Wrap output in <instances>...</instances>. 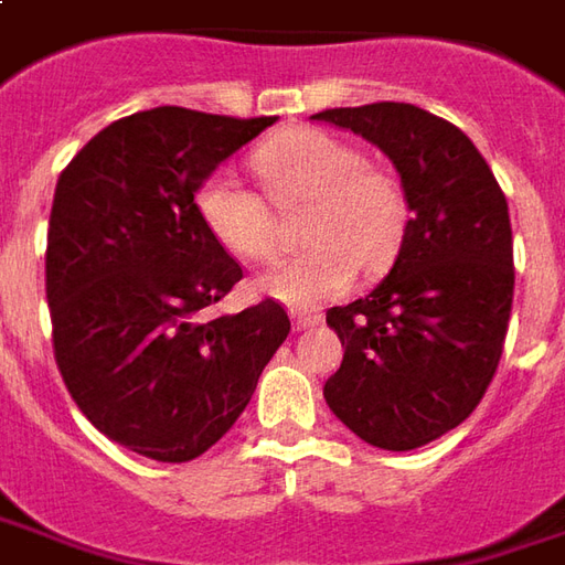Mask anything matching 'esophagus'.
<instances>
[{
  "mask_svg": "<svg viewBox=\"0 0 565 565\" xmlns=\"http://www.w3.org/2000/svg\"><path fill=\"white\" fill-rule=\"evenodd\" d=\"M323 323V317L320 313H301V310H295L291 313V327L295 329H313Z\"/></svg>",
  "mask_w": 565,
  "mask_h": 565,
  "instance_id": "1",
  "label": "esophagus"
}]
</instances>
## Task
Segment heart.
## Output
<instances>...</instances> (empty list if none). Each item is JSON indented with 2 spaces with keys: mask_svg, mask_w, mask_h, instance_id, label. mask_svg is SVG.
I'll return each instance as SVG.
<instances>
[{
  "mask_svg": "<svg viewBox=\"0 0 565 565\" xmlns=\"http://www.w3.org/2000/svg\"><path fill=\"white\" fill-rule=\"evenodd\" d=\"M279 207L308 204L305 252L257 276V289L308 310L351 289L358 267L382 270L407 233V195L395 173L366 164L363 151L327 130H286L252 154ZM199 221L230 255L260 260L276 248L267 202L230 170L211 173L195 195Z\"/></svg>",
  "mask_w": 565,
  "mask_h": 565,
  "instance_id": "1",
  "label": "heart"
}]
</instances>
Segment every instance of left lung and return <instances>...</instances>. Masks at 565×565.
Segmentation results:
<instances>
[{
    "label": "left lung",
    "instance_id": "1",
    "mask_svg": "<svg viewBox=\"0 0 565 565\" xmlns=\"http://www.w3.org/2000/svg\"><path fill=\"white\" fill-rule=\"evenodd\" d=\"M327 120L395 164L411 221L388 276L329 308L344 358L329 411L366 445L414 450L486 395L513 308V233L501 185L463 130L404 102L329 108Z\"/></svg>",
    "mask_w": 565,
    "mask_h": 565
}]
</instances>
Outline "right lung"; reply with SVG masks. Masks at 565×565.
Here are the masks:
<instances>
[{
    "instance_id": "obj_1",
    "label": "right lung",
    "mask_w": 565,
    "mask_h": 565,
    "mask_svg": "<svg viewBox=\"0 0 565 565\" xmlns=\"http://www.w3.org/2000/svg\"><path fill=\"white\" fill-rule=\"evenodd\" d=\"M274 120L136 111L96 132L55 185L45 248L55 363L98 433L149 460L185 463L217 445L289 335L274 298L199 320L242 267L202 226L195 192Z\"/></svg>"
}]
</instances>
